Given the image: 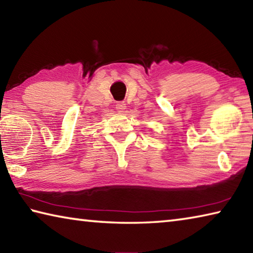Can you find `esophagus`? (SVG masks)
<instances>
[{
	"mask_svg": "<svg viewBox=\"0 0 253 253\" xmlns=\"http://www.w3.org/2000/svg\"><path fill=\"white\" fill-rule=\"evenodd\" d=\"M116 109H117L118 113H124V110L126 109V105L124 104V102H117Z\"/></svg>",
	"mask_w": 253,
	"mask_h": 253,
	"instance_id": "1",
	"label": "esophagus"
}]
</instances>
